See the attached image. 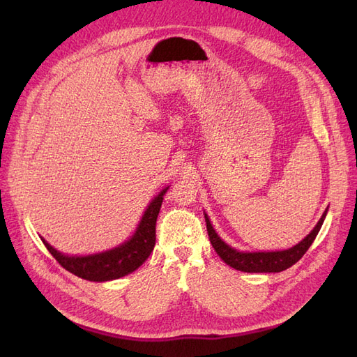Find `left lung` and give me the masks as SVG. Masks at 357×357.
Listing matches in <instances>:
<instances>
[{
    "label": "left lung",
    "mask_w": 357,
    "mask_h": 357,
    "mask_svg": "<svg viewBox=\"0 0 357 357\" xmlns=\"http://www.w3.org/2000/svg\"><path fill=\"white\" fill-rule=\"evenodd\" d=\"M328 208L323 213L320 220L304 240L298 243L296 245L287 248V250H278V252H238L236 248L226 244L218 232L214 231L213 225L208 219V215L204 213L205 223H207V231L210 236V243L213 248L220 256L225 264H228L234 269L244 273H280L284 269L295 265L299 259L305 255V252L316 240V236L321 228L323 222H325Z\"/></svg>",
    "instance_id": "left-lung-1"
}]
</instances>
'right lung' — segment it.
Here are the masks:
<instances>
[{
	"instance_id": "add662e5",
	"label": "right lung",
	"mask_w": 357,
	"mask_h": 357,
	"mask_svg": "<svg viewBox=\"0 0 357 357\" xmlns=\"http://www.w3.org/2000/svg\"><path fill=\"white\" fill-rule=\"evenodd\" d=\"M167 190L168 188L160 190L159 195L149 204L131 238L112 250L88 256H68L59 253L45 238H41V241L62 268L80 278L89 282H109L125 277L142 266L153 252L156 243V219Z\"/></svg>"
}]
</instances>
